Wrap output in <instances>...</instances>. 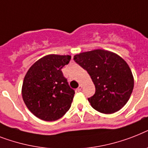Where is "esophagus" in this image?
<instances>
[{"label": "esophagus", "mask_w": 148, "mask_h": 148, "mask_svg": "<svg viewBox=\"0 0 148 148\" xmlns=\"http://www.w3.org/2000/svg\"><path fill=\"white\" fill-rule=\"evenodd\" d=\"M82 84H79V86L78 87V91H81L82 90Z\"/></svg>", "instance_id": "1"}]
</instances>
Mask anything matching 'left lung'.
Here are the masks:
<instances>
[{
  "mask_svg": "<svg viewBox=\"0 0 148 148\" xmlns=\"http://www.w3.org/2000/svg\"><path fill=\"white\" fill-rule=\"evenodd\" d=\"M74 60L88 72L94 83L95 93L88 99L94 109L112 114L124 107L134 88V77L121 56L98 49L75 55Z\"/></svg>",
  "mask_w": 148,
  "mask_h": 148,
  "instance_id": "obj_1",
  "label": "left lung"
}]
</instances>
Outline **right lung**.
<instances>
[{
  "label": "right lung",
  "instance_id": "add662e5",
  "mask_svg": "<svg viewBox=\"0 0 148 148\" xmlns=\"http://www.w3.org/2000/svg\"><path fill=\"white\" fill-rule=\"evenodd\" d=\"M71 60L69 55L45 56L28 69L22 86L27 108L38 119L56 121L71 107L75 91L69 87L62 68Z\"/></svg>",
  "mask_w": 148,
  "mask_h": 148
}]
</instances>
